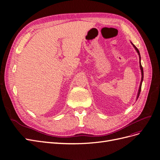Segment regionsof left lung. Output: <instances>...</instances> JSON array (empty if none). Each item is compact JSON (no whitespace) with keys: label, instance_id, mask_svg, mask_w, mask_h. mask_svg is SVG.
Masks as SVG:
<instances>
[{"label":"left lung","instance_id":"1","mask_svg":"<svg viewBox=\"0 0 160 160\" xmlns=\"http://www.w3.org/2000/svg\"><path fill=\"white\" fill-rule=\"evenodd\" d=\"M133 45V44H132ZM134 48L135 49V50L137 51V52H138V55H139V60H141V57H140V54H139V50L138 49V48L135 47L134 45H133ZM139 65H140V69H141V71H142V80H141V83H140V86H139V91H138V97H137V99H138L139 96V94H140V92H141V89H142V81H143V67L142 66V64H141V61H139Z\"/></svg>","mask_w":160,"mask_h":160}]
</instances>
